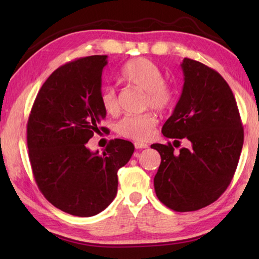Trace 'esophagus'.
Returning <instances> with one entry per match:
<instances>
[{
	"mask_svg": "<svg viewBox=\"0 0 259 259\" xmlns=\"http://www.w3.org/2000/svg\"><path fill=\"white\" fill-rule=\"evenodd\" d=\"M135 147L137 148V150H142V148H147L148 145L145 143H140V142H136L135 143Z\"/></svg>",
	"mask_w": 259,
	"mask_h": 259,
	"instance_id": "34e87169",
	"label": "esophagus"
}]
</instances>
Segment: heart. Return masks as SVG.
<instances>
[{"label":"heart","mask_w":259,"mask_h":259,"mask_svg":"<svg viewBox=\"0 0 259 259\" xmlns=\"http://www.w3.org/2000/svg\"><path fill=\"white\" fill-rule=\"evenodd\" d=\"M121 78L146 91L144 105L146 108H153L163 112L171 106L174 95L170 87L164 82L160 68L146 58H134L123 65L120 72ZM100 104L104 111L115 115L120 111L119 98L116 91L111 85L104 87L100 91ZM157 119L154 114L148 112L140 115H128L117 124V133L124 138L137 142H145L154 134Z\"/></svg>","instance_id":"b5f03b06"}]
</instances>
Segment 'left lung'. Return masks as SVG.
<instances>
[{
    "label": "left lung",
    "mask_w": 259,
    "mask_h": 259,
    "mask_svg": "<svg viewBox=\"0 0 259 259\" xmlns=\"http://www.w3.org/2000/svg\"><path fill=\"white\" fill-rule=\"evenodd\" d=\"M182 69V96L162 134L176 139L178 146L179 139L190 140L191 147L178 152L171 143L151 147L161 155L156 196L168 208L186 212L211 204L229 187L243 146V126L234 95L221 74L190 58H184Z\"/></svg>",
    "instance_id": "left-lung-1"
}]
</instances>
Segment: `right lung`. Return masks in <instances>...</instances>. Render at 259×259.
<instances>
[{"label": "right lung", "mask_w": 259, "mask_h": 259, "mask_svg": "<svg viewBox=\"0 0 259 259\" xmlns=\"http://www.w3.org/2000/svg\"><path fill=\"white\" fill-rule=\"evenodd\" d=\"M106 65L107 56H89L57 68L38 91L27 122L28 156L38 190L73 216H95L108 207L117 192V171L135 151L123 139L109 140L103 155L87 147L106 117L100 104Z\"/></svg>", "instance_id": "add662e5"}]
</instances>
